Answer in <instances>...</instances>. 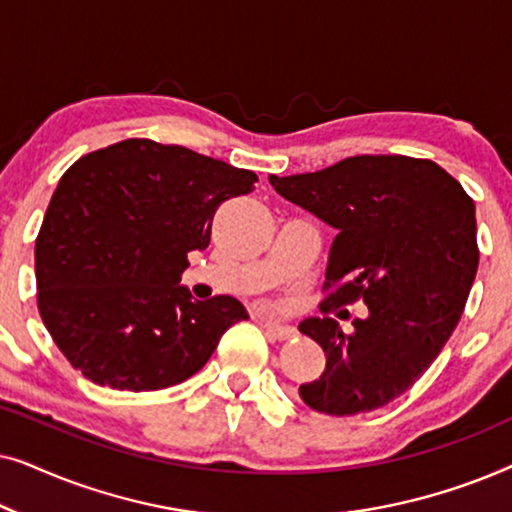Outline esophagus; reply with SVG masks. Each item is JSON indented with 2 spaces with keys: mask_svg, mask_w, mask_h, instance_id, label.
<instances>
[{
  "mask_svg": "<svg viewBox=\"0 0 512 512\" xmlns=\"http://www.w3.org/2000/svg\"><path fill=\"white\" fill-rule=\"evenodd\" d=\"M263 328L275 340H289V338H293V335H296V328L286 326V324H279V321H272V319H263Z\"/></svg>",
  "mask_w": 512,
  "mask_h": 512,
  "instance_id": "esophagus-1",
  "label": "esophagus"
}]
</instances>
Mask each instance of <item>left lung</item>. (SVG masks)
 <instances>
[{
    "label": "left lung",
    "mask_w": 512,
    "mask_h": 512,
    "mask_svg": "<svg viewBox=\"0 0 512 512\" xmlns=\"http://www.w3.org/2000/svg\"><path fill=\"white\" fill-rule=\"evenodd\" d=\"M270 184L338 230L324 305H368L349 333L331 317L298 326L326 354L300 398L331 417L382 408L424 375L464 314L480 263L473 198L433 160L410 156H352Z\"/></svg>",
    "instance_id": "left-lung-1"
}]
</instances>
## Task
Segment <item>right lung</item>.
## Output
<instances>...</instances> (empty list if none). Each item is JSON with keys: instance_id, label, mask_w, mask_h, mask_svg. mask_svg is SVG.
Masks as SVG:
<instances>
[{"instance_id": "obj_1", "label": "right lung", "mask_w": 512, "mask_h": 512, "mask_svg": "<svg viewBox=\"0 0 512 512\" xmlns=\"http://www.w3.org/2000/svg\"><path fill=\"white\" fill-rule=\"evenodd\" d=\"M249 170L186 146L125 139L62 174L37 244V305L65 359L100 387L156 391L188 380L240 300L200 303L179 286L207 249L221 202L254 191Z\"/></svg>"}]
</instances>
